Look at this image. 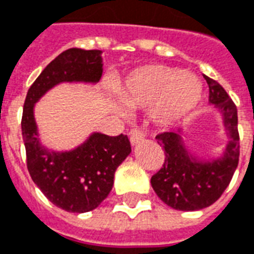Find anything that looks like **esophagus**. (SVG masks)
Returning <instances> with one entry per match:
<instances>
[{
  "mask_svg": "<svg viewBox=\"0 0 254 254\" xmlns=\"http://www.w3.org/2000/svg\"><path fill=\"white\" fill-rule=\"evenodd\" d=\"M146 138V134L143 131H131V135H129V142L132 146H136L139 143H142Z\"/></svg>",
  "mask_w": 254,
  "mask_h": 254,
  "instance_id": "obj_1",
  "label": "esophagus"
}]
</instances>
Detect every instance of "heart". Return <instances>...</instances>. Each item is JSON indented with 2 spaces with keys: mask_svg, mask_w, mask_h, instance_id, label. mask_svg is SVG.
I'll return each mask as SVG.
<instances>
[{
  "mask_svg": "<svg viewBox=\"0 0 254 254\" xmlns=\"http://www.w3.org/2000/svg\"><path fill=\"white\" fill-rule=\"evenodd\" d=\"M202 91L197 76L162 64L139 66L115 84L116 96L123 107H150L152 122L165 128L178 125L195 111Z\"/></svg>",
  "mask_w": 254,
  "mask_h": 254,
  "instance_id": "b5f03b06",
  "label": "heart"
}]
</instances>
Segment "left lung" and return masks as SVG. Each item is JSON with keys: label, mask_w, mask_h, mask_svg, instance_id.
Instances as JSON below:
<instances>
[{"label": "left lung", "mask_w": 254, "mask_h": 254, "mask_svg": "<svg viewBox=\"0 0 254 254\" xmlns=\"http://www.w3.org/2000/svg\"><path fill=\"white\" fill-rule=\"evenodd\" d=\"M209 84V103L220 112L225 134L229 138L218 156H199L186 146L182 135L163 132L156 140L165 150V163L152 175L151 186L156 195L175 210H201L213 205L228 188L240 156L237 108L220 84L205 76Z\"/></svg>", "instance_id": "left-lung-1"}]
</instances>
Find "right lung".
Instances as JSON below:
<instances>
[{
    "mask_svg": "<svg viewBox=\"0 0 254 254\" xmlns=\"http://www.w3.org/2000/svg\"><path fill=\"white\" fill-rule=\"evenodd\" d=\"M102 73V51L66 49L34 80L24 103L21 129L30 177L53 205L69 213L91 211L106 199L112 190L116 169L129 155L131 144L127 135L92 132L75 148H48L40 139L34 106L59 84L95 85Z\"/></svg>",
    "mask_w": 254,
    "mask_h": 254,
    "instance_id": "add662e5",
    "label": "right lung"
}]
</instances>
